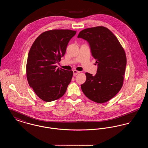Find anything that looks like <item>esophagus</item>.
Masks as SVG:
<instances>
[{"label":"esophagus","mask_w":148,"mask_h":148,"mask_svg":"<svg viewBox=\"0 0 148 148\" xmlns=\"http://www.w3.org/2000/svg\"><path fill=\"white\" fill-rule=\"evenodd\" d=\"M80 73V71H77V70H74V71H73V75L74 76H75V75H77V74H78L79 73Z\"/></svg>","instance_id":"1"}]
</instances>
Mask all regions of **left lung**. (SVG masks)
I'll list each match as a JSON object with an SVG mask.
<instances>
[{
    "label": "left lung",
    "instance_id": "obj_1",
    "mask_svg": "<svg viewBox=\"0 0 148 148\" xmlns=\"http://www.w3.org/2000/svg\"><path fill=\"white\" fill-rule=\"evenodd\" d=\"M87 40L92 56L98 64L97 73H86V81L81 85L85 95L98 103H104L121 89L127 64L125 50L118 38L109 29L98 26L85 29L77 35Z\"/></svg>",
    "mask_w": 148,
    "mask_h": 148
}]
</instances>
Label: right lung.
I'll list each match as a JSON object with an SVG mask.
<instances>
[{
  "label": "right lung",
  "instance_id": "right-lung-1",
  "mask_svg": "<svg viewBox=\"0 0 148 148\" xmlns=\"http://www.w3.org/2000/svg\"><path fill=\"white\" fill-rule=\"evenodd\" d=\"M77 32L69 29L47 30L39 35L29 51L26 66L29 85L46 102L60 98L71 83L73 71L56 69L69 40Z\"/></svg>",
  "mask_w": 148,
  "mask_h": 148
}]
</instances>
